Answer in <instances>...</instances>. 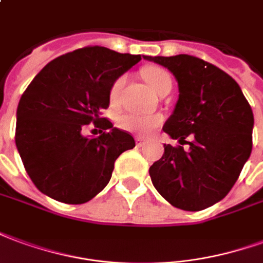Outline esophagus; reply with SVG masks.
<instances>
[{"mask_svg":"<svg viewBox=\"0 0 263 263\" xmlns=\"http://www.w3.org/2000/svg\"><path fill=\"white\" fill-rule=\"evenodd\" d=\"M145 143H147V141H145L144 139H141V137H136V145H137V147H143Z\"/></svg>","mask_w":263,"mask_h":263,"instance_id":"esophagus-1","label":"esophagus"}]
</instances>
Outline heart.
Instances as JSON below:
<instances>
[{
	"mask_svg": "<svg viewBox=\"0 0 263 263\" xmlns=\"http://www.w3.org/2000/svg\"><path fill=\"white\" fill-rule=\"evenodd\" d=\"M141 74L144 77L145 81L148 82V85L157 93L164 91L165 88H171V76H170L168 71L161 68V67H145L141 71ZM124 81H126V77L120 76L110 85V89H109V101H110L112 105H116L119 102L120 92H122V88L124 85ZM161 120L162 119L158 115H141V113L126 112L119 116L118 123L120 126V129H123L124 132H129V133L133 134H140V136H147V134H150L153 130H155L160 126Z\"/></svg>",
	"mask_w": 263,
	"mask_h": 263,
	"instance_id": "obj_1",
	"label": "heart"
}]
</instances>
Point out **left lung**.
<instances>
[{"mask_svg": "<svg viewBox=\"0 0 263 263\" xmlns=\"http://www.w3.org/2000/svg\"><path fill=\"white\" fill-rule=\"evenodd\" d=\"M171 71L179 98L162 130L179 144H164L150 166L161 196L182 210L197 212L231 191L252 151L254 115L233 78L193 55H144ZM191 139L189 142L186 139ZM190 148L183 151L181 145Z\"/></svg>", "mask_w": 263, "mask_h": 263, "instance_id": "obj_1", "label": "left lung"}]
</instances>
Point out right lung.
<instances>
[{
	"label": "right lung",
	"mask_w": 263,
	"mask_h": 263,
	"mask_svg": "<svg viewBox=\"0 0 263 263\" xmlns=\"http://www.w3.org/2000/svg\"><path fill=\"white\" fill-rule=\"evenodd\" d=\"M140 60V54L88 46L51 60L32 80L16 109L15 143L40 192L81 204L108 185L115 161L136 143L102 110L113 81ZM89 123L103 129L101 136H82Z\"/></svg>",
	"instance_id": "obj_1"
}]
</instances>
